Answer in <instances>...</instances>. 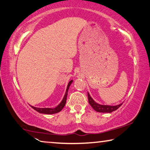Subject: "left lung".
Masks as SVG:
<instances>
[{"label":"left lung","instance_id":"obj_1","mask_svg":"<svg viewBox=\"0 0 150 150\" xmlns=\"http://www.w3.org/2000/svg\"><path fill=\"white\" fill-rule=\"evenodd\" d=\"M88 101L89 103L90 104V105L92 107V108L95 110L97 112H111L112 111H116L119 107L122 105V103H120L119 105L115 106L111 105H100L93 100L90 96V93L88 92Z\"/></svg>","mask_w":150,"mask_h":150}]
</instances>
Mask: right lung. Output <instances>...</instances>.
I'll list each match as a JSON object with an SVG mask.
<instances>
[{
	"label": "right lung",
	"instance_id": "add662e5",
	"mask_svg": "<svg viewBox=\"0 0 150 150\" xmlns=\"http://www.w3.org/2000/svg\"><path fill=\"white\" fill-rule=\"evenodd\" d=\"M72 82H73V80H70V82H68V86H67V90H66V92H65L64 98H63L62 101L60 102V103L59 105H57L56 107H54V108H38V107H35L31 106V105H30V106L32 107V108L34 110H35L36 111L39 112V113L49 115V114L57 113V112H60L63 109V107H64V105H65L66 101H67V94H68V89H69L70 86L71 85V83H72Z\"/></svg>",
	"mask_w": 150,
	"mask_h": 150
}]
</instances>
